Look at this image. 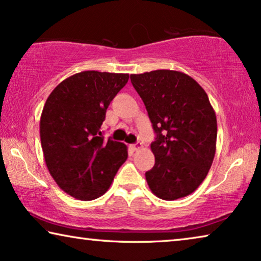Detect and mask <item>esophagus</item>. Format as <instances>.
Masks as SVG:
<instances>
[{
	"mask_svg": "<svg viewBox=\"0 0 261 261\" xmlns=\"http://www.w3.org/2000/svg\"><path fill=\"white\" fill-rule=\"evenodd\" d=\"M142 146H143V144L142 143H136V144H132V145L130 146L132 150L134 151H137V150H139V149H142Z\"/></svg>",
	"mask_w": 261,
	"mask_h": 261,
	"instance_id": "1",
	"label": "esophagus"
}]
</instances>
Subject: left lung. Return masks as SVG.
Wrapping results in <instances>:
<instances>
[{"mask_svg":"<svg viewBox=\"0 0 261 261\" xmlns=\"http://www.w3.org/2000/svg\"><path fill=\"white\" fill-rule=\"evenodd\" d=\"M155 132L154 165L145 173L154 196L176 200L196 191L216 154L217 117L192 77L174 70L130 76Z\"/></svg>","mask_w":261,"mask_h":261,"instance_id":"left-lung-1","label":"left lung"}]
</instances>
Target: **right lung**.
<instances>
[{"label": "right lung", "mask_w": 261, "mask_h": 261, "mask_svg": "<svg viewBox=\"0 0 261 261\" xmlns=\"http://www.w3.org/2000/svg\"><path fill=\"white\" fill-rule=\"evenodd\" d=\"M129 73L82 71L50 93L40 120L44 161L57 185L80 200L108 191L127 158L125 144L106 142L100 126Z\"/></svg>", "instance_id": "obj_1"}]
</instances>
